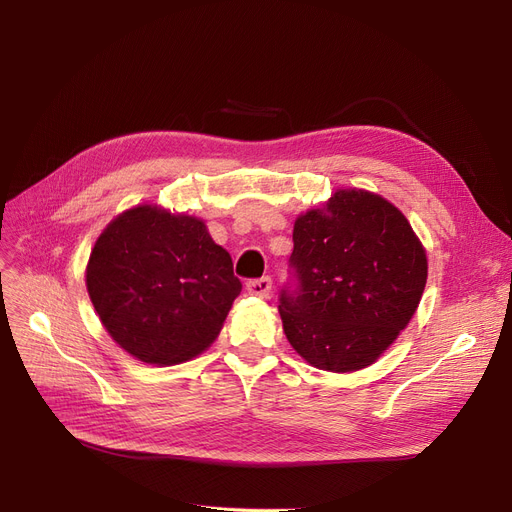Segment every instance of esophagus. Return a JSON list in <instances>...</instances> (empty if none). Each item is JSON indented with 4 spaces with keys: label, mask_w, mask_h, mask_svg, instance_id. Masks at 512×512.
<instances>
[{
    "label": "esophagus",
    "mask_w": 512,
    "mask_h": 512,
    "mask_svg": "<svg viewBox=\"0 0 512 512\" xmlns=\"http://www.w3.org/2000/svg\"><path fill=\"white\" fill-rule=\"evenodd\" d=\"M272 290V278H259V280H251L247 282V292L253 294V297H259V299H265L267 294H270Z\"/></svg>",
    "instance_id": "1"
}]
</instances>
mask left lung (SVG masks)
Masks as SVG:
<instances>
[{"label": "left lung", "instance_id": "obj_1", "mask_svg": "<svg viewBox=\"0 0 512 512\" xmlns=\"http://www.w3.org/2000/svg\"><path fill=\"white\" fill-rule=\"evenodd\" d=\"M292 240L299 292L282 290L278 307L290 346L324 371L369 367L419 307L427 282L419 236L384 197L340 188L294 220Z\"/></svg>", "mask_w": 512, "mask_h": 512}]
</instances>
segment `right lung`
<instances>
[{"instance_id":"add662e5","label":"right lung","mask_w":512,"mask_h":512,"mask_svg":"<svg viewBox=\"0 0 512 512\" xmlns=\"http://www.w3.org/2000/svg\"><path fill=\"white\" fill-rule=\"evenodd\" d=\"M85 276L105 332L149 365L201 355L242 290L230 253L201 218L149 203L103 228Z\"/></svg>"}]
</instances>
